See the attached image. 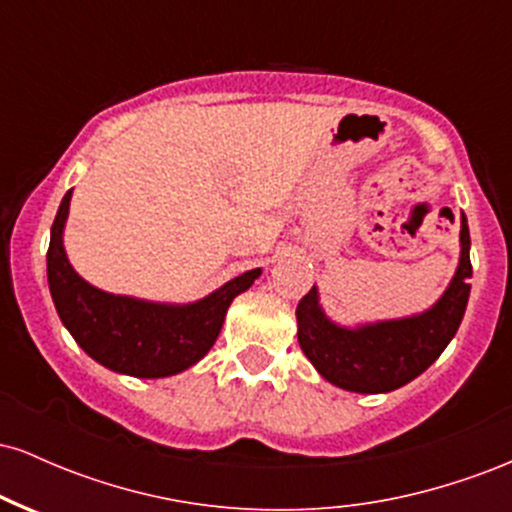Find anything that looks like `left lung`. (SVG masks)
<instances>
[{
  "label": "left lung",
  "mask_w": 512,
  "mask_h": 512,
  "mask_svg": "<svg viewBox=\"0 0 512 512\" xmlns=\"http://www.w3.org/2000/svg\"><path fill=\"white\" fill-rule=\"evenodd\" d=\"M469 226L460 216V262L450 284L424 313L342 325L325 313L317 286L296 308L298 344L327 383L346 392L380 395L411 383L443 354L469 301Z\"/></svg>",
  "instance_id": "obj_1"
}]
</instances>
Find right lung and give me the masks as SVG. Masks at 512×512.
<instances>
[{"instance_id": "add662e5", "label": "right lung", "mask_w": 512, "mask_h": 512, "mask_svg": "<svg viewBox=\"0 0 512 512\" xmlns=\"http://www.w3.org/2000/svg\"><path fill=\"white\" fill-rule=\"evenodd\" d=\"M72 192L62 197L50 228L48 284L74 342L101 366L132 378H168L202 361L219 337L233 298L248 291L262 269H250L190 303L146 301L98 289L76 274L64 250Z\"/></svg>"}]
</instances>
